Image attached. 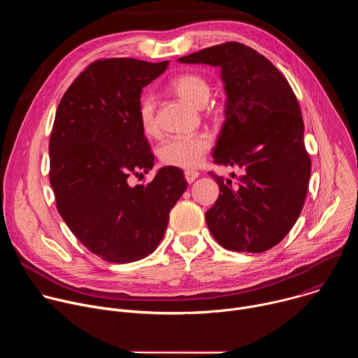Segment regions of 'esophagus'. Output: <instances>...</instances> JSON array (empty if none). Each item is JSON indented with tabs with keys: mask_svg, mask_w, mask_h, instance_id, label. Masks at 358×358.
Wrapping results in <instances>:
<instances>
[{
	"mask_svg": "<svg viewBox=\"0 0 358 358\" xmlns=\"http://www.w3.org/2000/svg\"><path fill=\"white\" fill-rule=\"evenodd\" d=\"M198 176H199L198 171H185V180L188 184L194 182L198 178Z\"/></svg>",
	"mask_w": 358,
	"mask_h": 358,
	"instance_id": "obj_1",
	"label": "esophagus"
}]
</instances>
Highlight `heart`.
I'll use <instances>...</instances> for the list:
<instances>
[{
    "instance_id": "obj_1",
    "label": "heart",
    "mask_w": 358,
    "mask_h": 358,
    "mask_svg": "<svg viewBox=\"0 0 358 358\" xmlns=\"http://www.w3.org/2000/svg\"><path fill=\"white\" fill-rule=\"evenodd\" d=\"M171 89L185 103L196 109L206 106L211 93V87L206 78L196 73H184L177 76L171 82ZM137 119L141 131L147 137H156L159 134L160 129L156 119L155 103L150 97L141 99ZM210 148L211 137L206 133H199L194 136H177L167 138L159 147L157 155L160 162L166 166L192 170L201 163L202 157L206 156Z\"/></svg>"
}]
</instances>
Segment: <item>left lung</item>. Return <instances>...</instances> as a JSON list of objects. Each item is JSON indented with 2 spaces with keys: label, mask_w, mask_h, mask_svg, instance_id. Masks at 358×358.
I'll return each instance as SVG.
<instances>
[{
  "label": "left lung",
  "mask_w": 358,
  "mask_h": 358,
  "mask_svg": "<svg viewBox=\"0 0 358 358\" xmlns=\"http://www.w3.org/2000/svg\"><path fill=\"white\" fill-rule=\"evenodd\" d=\"M220 66L227 92L225 123L214 163L238 166L236 182L210 171L220 196L207 211L217 242L234 252H265L296 224L309 188L312 163L293 89L257 50L225 42L178 59Z\"/></svg>",
  "instance_id": "8db88e82"
}]
</instances>
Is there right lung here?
Here are the masks:
<instances>
[{
	"instance_id": "1",
	"label": "right lung",
	"mask_w": 358,
	"mask_h": 358,
	"mask_svg": "<svg viewBox=\"0 0 358 358\" xmlns=\"http://www.w3.org/2000/svg\"><path fill=\"white\" fill-rule=\"evenodd\" d=\"M169 61L92 62L62 96L49 138V181L73 235L106 262L145 258L162 242L170 211L187 189L184 173L163 167L147 184L129 185L155 164L140 129L141 90Z\"/></svg>"
}]
</instances>
